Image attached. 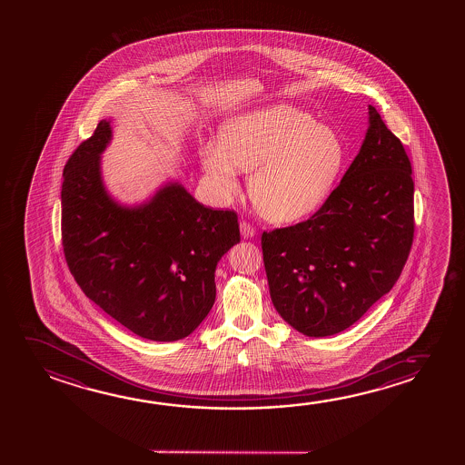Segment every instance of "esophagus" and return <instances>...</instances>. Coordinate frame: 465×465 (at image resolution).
Wrapping results in <instances>:
<instances>
[{
	"instance_id": "esophagus-1",
	"label": "esophagus",
	"mask_w": 465,
	"mask_h": 465,
	"mask_svg": "<svg viewBox=\"0 0 465 465\" xmlns=\"http://www.w3.org/2000/svg\"><path fill=\"white\" fill-rule=\"evenodd\" d=\"M240 232H242V235H243L244 238H252V236H254V233H256V229L252 227L250 222L242 221L240 222Z\"/></svg>"
}]
</instances>
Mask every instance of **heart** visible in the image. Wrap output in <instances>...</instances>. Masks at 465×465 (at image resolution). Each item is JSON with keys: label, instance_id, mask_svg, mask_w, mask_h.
I'll return each mask as SVG.
<instances>
[{"label": "heart", "instance_id": "heart-1", "mask_svg": "<svg viewBox=\"0 0 465 465\" xmlns=\"http://www.w3.org/2000/svg\"><path fill=\"white\" fill-rule=\"evenodd\" d=\"M201 160L221 198L240 190L242 168L252 172L254 206L272 222L314 213L334 188L345 163V147L334 130L290 105H274L232 118L221 143L209 141Z\"/></svg>", "mask_w": 465, "mask_h": 465}]
</instances>
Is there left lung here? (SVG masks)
<instances>
[{
  "instance_id": "left-lung-1",
  "label": "left lung",
  "mask_w": 465,
  "mask_h": 465,
  "mask_svg": "<svg viewBox=\"0 0 465 465\" xmlns=\"http://www.w3.org/2000/svg\"><path fill=\"white\" fill-rule=\"evenodd\" d=\"M413 213L411 159L370 105L363 145L324 204L261 235L275 310L308 337L351 328L401 277Z\"/></svg>"
}]
</instances>
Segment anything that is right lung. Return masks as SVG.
<instances>
[{
    "label": "right lung",
    "instance_id": "1",
    "mask_svg": "<svg viewBox=\"0 0 465 465\" xmlns=\"http://www.w3.org/2000/svg\"><path fill=\"white\" fill-rule=\"evenodd\" d=\"M112 136L100 122L63 170L62 244L77 285L131 332L157 342L183 339L215 300V266L240 242L235 211L203 206L168 184L144 206L114 204L99 155Z\"/></svg>",
    "mask_w": 465,
    "mask_h": 465
}]
</instances>
